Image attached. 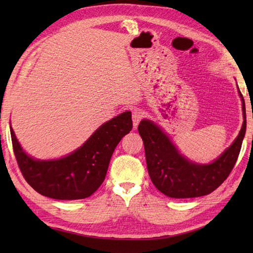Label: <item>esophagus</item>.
Segmentation results:
<instances>
[{
  "mask_svg": "<svg viewBox=\"0 0 253 253\" xmlns=\"http://www.w3.org/2000/svg\"><path fill=\"white\" fill-rule=\"evenodd\" d=\"M142 117H143L142 110H140V109L133 110V112H132V119H133V125H134L135 128L137 127V126H138L139 121L142 119Z\"/></svg>",
  "mask_w": 253,
  "mask_h": 253,
  "instance_id": "obj_1",
  "label": "esophagus"
}]
</instances>
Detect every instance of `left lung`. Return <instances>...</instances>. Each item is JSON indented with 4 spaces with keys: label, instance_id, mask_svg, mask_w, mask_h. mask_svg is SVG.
I'll return each instance as SVG.
<instances>
[{
    "label": "left lung",
    "instance_id": "left-lung-1",
    "mask_svg": "<svg viewBox=\"0 0 253 253\" xmlns=\"http://www.w3.org/2000/svg\"><path fill=\"white\" fill-rule=\"evenodd\" d=\"M239 93L244 115L240 134L230 147L209 165L190 162L179 154L169 137L154 122L140 121L138 132L144 144L148 172L160 192L173 198L198 197L210 194L226 180L239 157L246 133V109L240 88Z\"/></svg>",
    "mask_w": 253,
    "mask_h": 253
}]
</instances>
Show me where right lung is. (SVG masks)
I'll use <instances>...</instances> for the list:
<instances>
[{
  "label": "right lung",
  "mask_w": 253,
  "mask_h": 253,
  "mask_svg": "<svg viewBox=\"0 0 253 253\" xmlns=\"http://www.w3.org/2000/svg\"><path fill=\"white\" fill-rule=\"evenodd\" d=\"M133 127L131 112L105 122L70 155L37 160L23 151L10 126L14 156L25 180L38 193L53 200H82L101 186L115 148Z\"/></svg>",
  "instance_id": "add662e5"
}]
</instances>
